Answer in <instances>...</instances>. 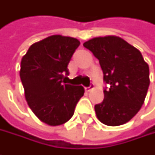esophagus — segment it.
I'll return each instance as SVG.
<instances>
[{
  "mask_svg": "<svg viewBox=\"0 0 155 155\" xmlns=\"http://www.w3.org/2000/svg\"><path fill=\"white\" fill-rule=\"evenodd\" d=\"M92 87H93V86L91 85V86H89V87H85V91H86V92L90 91V90H91V88H92Z\"/></svg>",
  "mask_w": 155,
  "mask_h": 155,
  "instance_id": "esophagus-1",
  "label": "esophagus"
}]
</instances>
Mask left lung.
Returning a JSON list of instances; mask_svg holds the SVG:
<instances>
[{
  "instance_id": "1",
  "label": "left lung",
  "mask_w": 155,
  "mask_h": 155,
  "mask_svg": "<svg viewBox=\"0 0 155 155\" xmlns=\"http://www.w3.org/2000/svg\"><path fill=\"white\" fill-rule=\"evenodd\" d=\"M83 45L99 59L109 84L103 101L95 105L97 118L108 126L128 122L144 102L150 85L148 64L137 48L119 36L95 37Z\"/></svg>"
}]
</instances>
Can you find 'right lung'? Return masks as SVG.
Here are the masks:
<instances>
[{
    "mask_svg": "<svg viewBox=\"0 0 155 155\" xmlns=\"http://www.w3.org/2000/svg\"><path fill=\"white\" fill-rule=\"evenodd\" d=\"M80 42L55 35L33 44L21 61L25 100L35 115L50 126L66 123L84 95L82 86L64 84L68 66Z\"/></svg>",
    "mask_w": 155,
    "mask_h": 155,
    "instance_id": "right-lung-1",
    "label": "right lung"
}]
</instances>
